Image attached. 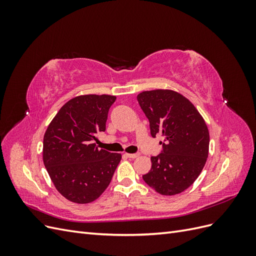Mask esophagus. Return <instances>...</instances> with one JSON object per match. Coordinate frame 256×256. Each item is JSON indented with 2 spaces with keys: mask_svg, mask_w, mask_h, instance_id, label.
<instances>
[{
  "mask_svg": "<svg viewBox=\"0 0 256 256\" xmlns=\"http://www.w3.org/2000/svg\"><path fill=\"white\" fill-rule=\"evenodd\" d=\"M126 156L128 158H131V159H134L136 157H138V154H126Z\"/></svg>",
  "mask_w": 256,
  "mask_h": 256,
  "instance_id": "obj_1",
  "label": "esophagus"
}]
</instances>
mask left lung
<instances>
[{
    "mask_svg": "<svg viewBox=\"0 0 256 256\" xmlns=\"http://www.w3.org/2000/svg\"><path fill=\"white\" fill-rule=\"evenodd\" d=\"M150 120L152 138L164 141L154 156L144 182L162 196L178 194L196 182L206 164L209 132L202 115L189 100L171 90L142 92L136 97Z\"/></svg>",
    "mask_w": 256,
    "mask_h": 256,
    "instance_id": "1",
    "label": "left lung"
}]
</instances>
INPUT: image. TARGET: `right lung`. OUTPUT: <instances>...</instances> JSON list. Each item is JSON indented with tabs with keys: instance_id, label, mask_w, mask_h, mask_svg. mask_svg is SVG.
<instances>
[{
	"instance_id": "right-lung-1",
	"label": "right lung",
	"mask_w": 256,
	"mask_h": 256,
	"mask_svg": "<svg viewBox=\"0 0 256 256\" xmlns=\"http://www.w3.org/2000/svg\"><path fill=\"white\" fill-rule=\"evenodd\" d=\"M115 100L111 95L74 97L60 108L44 136V164L56 190L74 203L88 204L102 196L122 159L94 143L106 131Z\"/></svg>"
}]
</instances>
